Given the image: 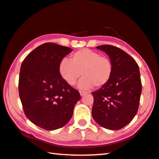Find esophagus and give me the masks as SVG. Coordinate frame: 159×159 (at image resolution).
<instances>
[{
  "mask_svg": "<svg viewBox=\"0 0 159 159\" xmlns=\"http://www.w3.org/2000/svg\"><path fill=\"white\" fill-rule=\"evenodd\" d=\"M86 92H84V91H80V96H84L85 95H86Z\"/></svg>",
  "mask_w": 159,
  "mask_h": 159,
  "instance_id": "esophagus-1",
  "label": "esophagus"
}]
</instances>
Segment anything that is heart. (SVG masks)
Masks as SVG:
<instances>
[{"label": "heart", "mask_w": 159, "mask_h": 159, "mask_svg": "<svg viewBox=\"0 0 159 159\" xmlns=\"http://www.w3.org/2000/svg\"><path fill=\"white\" fill-rule=\"evenodd\" d=\"M59 72L70 85H75L81 74L84 77L78 87L81 90H90L94 85L102 88L108 84L112 75L113 64L108 57L89 49H82L74 53L70 60L66 58L61 59Z\"/></svg>", "instance_id": "1"}]
</instances>
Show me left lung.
<instances>
[{
    "mask_svg": "<svg viewBox=\"0 0 159 159\" xmlns=\"http://www.w3.org/2000/svg\"><path fill=\"white\" fill-rule=\"evenodd\" d=\"M96 48L109 56L113 73L107 85L92 93V117L105 129L118 130L129 124L138 111L142 93L139 69L135 60L120 48Z\"/></svg>",
    "mask_w": 159,
    "mask_h": 159,
    "instance_id": "1",
    "label": "left lung"
}]
</instances>
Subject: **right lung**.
<instances>
[{
    "instance_id": "add662e5",
    "label": "right lung",
    "mask_w": 159,
    "mask_h": 159,
    "mask_svg": "<svg viewBox=\"0 0 159 159\" xmlns=\"http://www.w3.org/2000/svg\"><path fill=\"white\" fill-rule=\"evenodd\" d=\"M72 52L54 43L40 45L25 57L19 76V95L26 117L46 130L61 128L72 117L79 92L64 81L60 61Z\"/></svg>"
}]
</instances>
